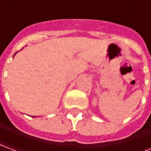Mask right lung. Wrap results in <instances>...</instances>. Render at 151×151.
Returning <instances> with one entry per match:
<instances>
[{
	"label": "right lung",
	"instance_id": "1",
	"mask_svg": "<svg viewBox=\"0 0 151 151\" xmlns=\"http://www.w3.org/2000/svg\"><path fill=\"white\" fill-rule=\"evenodd\" d=\"M17 52H15V54H16ZM15 55H14V56H15ZM14 56H13V57H14ZM32 117H33V116H32Z\"/></svg>",
	"mask_w": 151,
	"mask_h": 151
}]
</instances>
